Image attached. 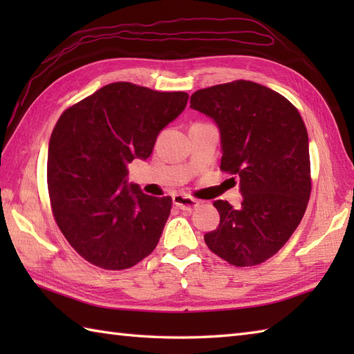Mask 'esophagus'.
<instances>
[{
	"instance_id": "34e87169",
	"label": "esophagus",
	"mask_w": 354,
	"mask_h": 354,
	"mask_svg": "<svg viewBox=\"0 0 354 354\" xmlns=\"http://www.w3.org/2000/svg\"><path fill=\"white\" fill-rule=\"evenodd\" d=\"M173 204L184 209V212H192L193 208L199 207L201 202L194 198L184 196V194H175V196H173Z\"/></svg>"
}]
</instances>
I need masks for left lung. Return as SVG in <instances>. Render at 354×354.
<instances>
[{
	"instance_id": "obj_1",
	"label": "left lung",
	"mask_w": 354,
	"mask_h": 354,
	"mask_svg": "<svg viewBox=\"0 0 354 354\" xmlns=\"http://www.w3.org/2000/svg\"><path fill=\"white\" fill-rule=\"evenodd\" d=\"M190 108L219 126L221 170L240 179L243 194L237 209L214 201L221 223L204 236L205 243L232 266L260 265L290 239L310 198L303 118L286 97L251 80L199 89Z\"/></svg>"
}]
</instances>
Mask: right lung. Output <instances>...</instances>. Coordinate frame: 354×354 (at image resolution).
I'll return each mask as SVG.
<instances>
[{
  "label": "right lung",
  "mask_w": 354,
  "mask_h": 354,
  "mask_svg": "<svg viewBox=\"0 0 354 354\" xmlns=\"http://www.w3.org/2000/svg\"><path fill=\"white\" fill-rule=\"evenodd\" d=\"M189 94L115 82L64 111L48 145L47 183L59 230L82 259L108 270L152 252L171 198L127 184L135 158L147 160L158 133L184 111Z\"/></svg>",
  "instance_id": "1"
}]
</instances>
